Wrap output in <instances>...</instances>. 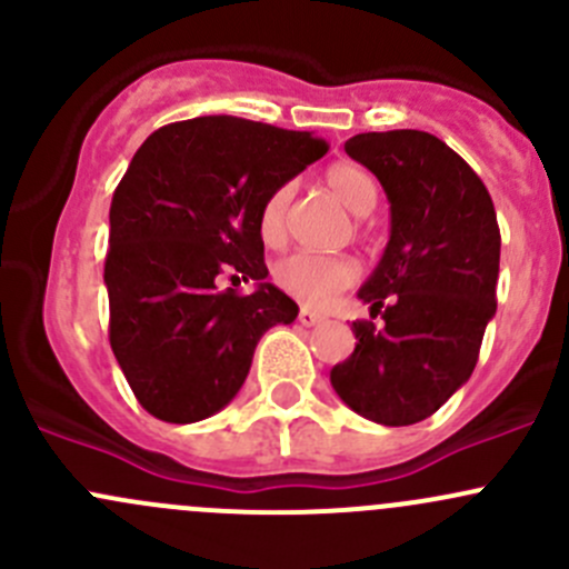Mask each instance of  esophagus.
Segmentation results:
<instances>
[{
    "label": "esophagus",
    "mask_w": 569,
    "mask_h": 569,
    "mask_svg": "<svg viewBox=\"0 0 569 569\" xmlns=\"http://www.w3.org/2000/svg\"><path fill=\"white\" fill-rule=\"evenodd\" d=\"M300 325H306V327H313V325H319V321H325V317H321V313H317V311H311V308H302L300 311Z\"/></svg>",
    "instance_id": "esophagus-1"
}]
</instances>
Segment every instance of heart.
Instances as JSON below:
<instances>
[{
  "label": "heart",
  "instance_id": "1",
  "mask_svg": "<svg viewBox=\"0 0 569 569\" xmlns=\"http://www.w3.org/2000/svg\"><path fill=\"white\" fill-rule=\"evenodd\" d=\"M325 183L352 214L363 217L375 211L380 200L377 181L358 164H332L327 168ZM291 187H278L261 206L258 233L263 242L274 244L283 239L286 211H289ZM360 267L349 256H319V252L297 250L272 263V280L278 289L291 295L306 306H327L336 295L347 291L358 280Z\"/></svg>",
  "mask_w": 569,
  "mask_h": 569
}]
</instances>
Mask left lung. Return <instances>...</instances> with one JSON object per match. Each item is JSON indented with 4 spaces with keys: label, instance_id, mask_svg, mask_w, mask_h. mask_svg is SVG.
<instances>
[{
    "label": "left lung",
    "instance_id": "8db88e82",
    "mask_svg": "<svg viewBox=\"0 0 569 569\" xmlns=\"http://www.w3.org/2000/svg\"><path fill=\"white\" fill-rule=\"evenodd\" d=\"M343 148L380 178L391 239L358 291L386 325L352 321L358 343L330 382L358 416L407 427L473 375L496 313L501 231L481 178L435 134L369 131Z\"/></svg>",
    "mask_w": 569,
    "mask_h": 569
}]
</instances>
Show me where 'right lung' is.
<instances>
[{
	"label": "right lung",
	"mask_w": 569,
	"mask_h": 569,
	"mask_svg": "<svg viewBox=\"0 0 569 569\" xmlns=\"http://www.w3.org/2000/svg\"><path fill=\"white\" fill-rule=\"evenodd\" d=\"M327 153L311 131L209 114L153 131L109 206V343L153 418L192 423L242 388L256 343L297 319L267 283L258 214L269 194ZM222 273L256 279L220 292Z\"/></svg>",
	"instance_id": "obj_1"
}]
</instances>
